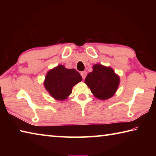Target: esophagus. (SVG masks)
I'll use <instances>...</instances> for the list:
<instances>
[{"label": "esophagus", "instance_id": "1", "mask_svg": "<svg viewBox=\"0 0 156 156\" xmlns=\"http://www.w3.org/2000/svg\"><path fill=\"white\" fill-rule=\"evenodd\" d=\"M80 74L82 76V77H83V78L84 79V78H85V77H86V76H87V72H84H84H82L80 73Z\"/></svg>", "mask_w": 156, "mask_h": 156}]
</instances>
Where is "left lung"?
Returning a JSON list of instances; mask_svg holds the SVG:
<instances>
[{
	"mask_svg": "<svg viewBox=\"0 0 156 156\" xmlns=\"http://www.w3.org/2000/svg\"><path fill=\"white\" fill-rule=\"evenodd\" d=\"M84 83L98 99L107 100L117 91L120 77L112 68L96 64L93 66V71L87 76Z\"/></svg>",
	"mask_w": 156,
	"mask_h": 156,
	"instance_id": "8db88e82",
	"label": "left lung"
}]
</instances>
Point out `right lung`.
Wrapping results in <instances>:
<instances>
[{"label":"right lung","instance_id":"right-lung-1","mask_svg":"<svg viewBox=\"0 0 156 156\" xmlns=\"http://www.w3.org/2000/svg\"><path fill=\"white\" fill-rule=\"evenodd\" d=\"M81 80V76L76 69L60 65L47 72L44 85L54 99L63 100L72 94L73 87Z\"/></svg>","mask_w":156,"mask_h":156}]
</instances>
